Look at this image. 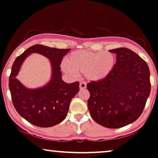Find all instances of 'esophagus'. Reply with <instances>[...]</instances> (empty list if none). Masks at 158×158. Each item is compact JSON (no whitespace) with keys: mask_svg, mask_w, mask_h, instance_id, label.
Listing matches in <instances>:
<instances>
[{"mask_svg":"<svg viewBox=\"0 0 158 158\" xmlns=\"http://www.w3.org/2000/svg\"><path fill=\"white\" fill-rule=\"evenodd\" d=\"M80 89L81 90H84L86 88V83L85 82H81L80 83Z\"/></svg>","mask_w":158,"mask_h":158,"instance_id":"esophagus-1","label":"esophagus"}]
</instances>
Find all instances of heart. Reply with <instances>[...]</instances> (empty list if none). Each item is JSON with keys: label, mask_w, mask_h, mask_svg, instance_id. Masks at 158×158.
<instances>
[{"label": "heart", "mask_w": 158, "mask_h": 158, "mask_svg": "<svg viewBox=\"0 0 158 158\" xmlns=\"http://www.w3.org/2000/svg\"><path fill=\"white\" fill-rule=\"evenodd\" d=\"M116 63L114 54L109 52L78 50L70 53L62 64V70L73 77L84 73L89 81H98L112 72Z\"/></svg>", "instance_id": "b5f03b06"}]
</instances>
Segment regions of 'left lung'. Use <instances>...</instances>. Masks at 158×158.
Returning <instances> with one entry per match:
<instances>
[{
    "instance_id": "1",
    "label": "left lung",
    "mask_w": 158,
    "mask_h": 158,
    "mask_svg": "<svg viewBox=\"0 0 158 158\" xmlns=\"http://www.w3.org/2000/svg\"><path fill=\"white\" fill-rule=\"evenodd\" d=\"M116 55L112 72L101 81L87 84L88 108L95 122L117 129L135 122L141 115L150 94L148 64L131 49L109 50Z\"/></svg>"
}]
</instances>
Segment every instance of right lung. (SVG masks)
Wrapping results in <instances>:
<instances>
[{
	"label": "right lung",
	"instance_id": "add662e5",
	"mask_svg": "<svg viewBox=\"0 0 158 158\" xmlns=\"http://www.w3.org/2000/svg\"><path fill=\"white\" fill-rule=\"evenodd\" d=\"M70 50L35 44L15 60L8 83L12 102L20 116L31 124L50 127L60 124L66 118L71 100L79 91L78 82L67 83L62 80L60 64ZM31 53L45 56L52 65L51 81L36 89L26 88L15 77L23 62Z\"/></svg>",
	"mask_w": 158,
	"mask_h": 158
}]
</instances>
